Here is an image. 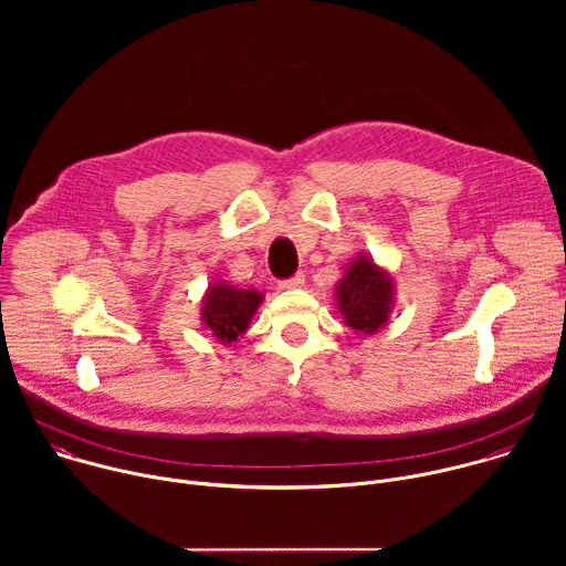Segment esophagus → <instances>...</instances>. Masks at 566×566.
Returning a JSON list of instances; mask_svg holds the SVG:
<instances>
[{
	"instance_id": "34e87169",
	"label": "esophagus",
	"mask_w": 566,
	"mask_h": 566,
	"mask_svg": "<svg viewBox=\"0 0 566 566\" xmlns=\"http://www.w3.org/2000/svg\"><path fill=\"white\" fill-rule=\"evenodd\" d=\"M302 286H304V273H297V275H293V277H289V280L280 282V289H284V291L302 289Z\"/></svg>"
}]
</instances>
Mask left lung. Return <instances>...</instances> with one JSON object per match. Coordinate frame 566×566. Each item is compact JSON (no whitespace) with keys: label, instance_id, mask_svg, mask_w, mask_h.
Wrapping results in <instances>:
<instances>
[{"label":"left lung","instance_id":"8db88e82","mask_svg":"<svg viewBox=\"0 0 566 566\" xmlns=\"http://www.w3.org/2000/svg\"><path fill=\"white\" fill-rule=\"evenodd\" d=\"M394 302L391 273L378 266L371 255L358 253L336 284V306L345 325L360 336H374L389 322Z\"/></svg>","mask_w":566,"mask_h":566}]
</instances>
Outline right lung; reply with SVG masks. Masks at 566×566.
<instances>
[{
    "label": "right lung",
    "instance_id": "add662e5",
    "mask_svg": "<svg viewBox=\"0 0 566 566\" xmlns=\"http://www.w3.org/2000/svg\"><path fill=\"white\" fill-rule=\"evenodd\" d=\"M262 302L264 295L255 289H239L217 280L208 284L201 297L203 329H208L221 345H232L249 332Z\"/></svg>",
    "mask_w": 566,
    "mask_h": 566
}]
</instances>
